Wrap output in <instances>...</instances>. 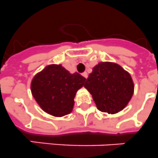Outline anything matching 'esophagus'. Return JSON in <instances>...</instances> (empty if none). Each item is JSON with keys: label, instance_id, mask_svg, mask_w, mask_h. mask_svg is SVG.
Returning a JSON list of instances; mask_svg holds the SVG:
<instances>
[{"label": "esophagus", "instance_id": "1", "mask_svg": "<svg viewBox=\"0 0 158 158\" xmlns=\"http://www.w3.org/2000/svg\"><path fill=\"white\" fill-rule=\"evenodd\" d=\"M82 75H83V76L84 77V78H86V79H87V76H88V75H87V72H83V74H82Z\"/></svg>", "mask_w": 158, "mask_h": 158}]
</instances>
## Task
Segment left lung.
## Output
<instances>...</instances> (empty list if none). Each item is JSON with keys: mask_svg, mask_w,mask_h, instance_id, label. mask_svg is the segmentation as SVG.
<instances>
[{"mask_svg": "<svg viewBox=\"0 0 158 158\" xmlns=\"http://www.w3.org/2000/svg\"><path fill=\"white\" fill-rule=\"evenodd\" d=\"M84 87L92 95L98 109L108 114L124 109L134 91L129 73L120 65L108 62L93 67Z\"/></svg>", "mask_w": 158, "mask_h": 158, "instance_id": "obj_1", "label": "left lung"}]
</instances>
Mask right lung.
Here are the masks:
<instances>
[{
    "mask_svg": "<svg viewBox=\"0 0 158 158\" xmlns=\"http://www.w3.org/2000/svg\"><path fill=\"white\" fill-rule=\"evenodd\" d=\"M86 79L79 73L71 74L61 65H49L31 82V92L42 109L61 117L71 113L77 91Z\"/></svg>",
    "mask_w": 158,
    "mask_h": 158,
    "instance_id": "add662e5",
    "label": "right lung"
}]
</instances>
